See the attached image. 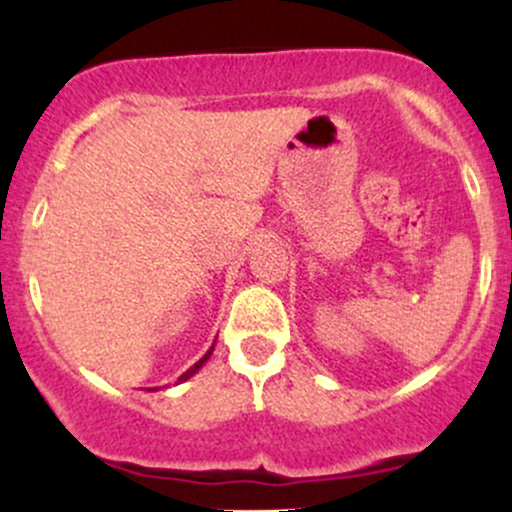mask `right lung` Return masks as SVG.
Returning <instances> with one entry per match:
<instances>
[{"label":"right lung","instance_id":"1","mask_svg":"<svg viewBox=\"0 0 512 512\" xmlns=\"http://www.w3.org/2000/svg\"><path fill=\"white\" fill-rule=\"evenodd\" d=\"M211 351H214V346H209V351H207V354H204L202 358H199V361H197V363H195V366H192L190 370H185V373H182V375H180V378H178V383H185V380H187V378H192V375H195V373H197V370H199V368H202V366H204V363H207V361H209Z\"/></svg>","mask_w":512,"mask_h":512}]
</instances>
